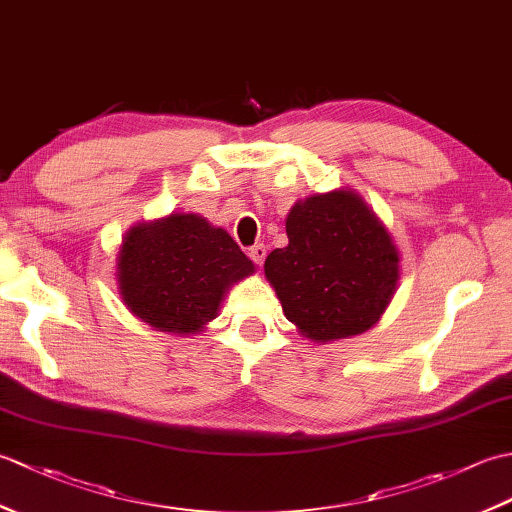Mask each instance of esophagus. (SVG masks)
<instances>
[{
    "label": "esophagus",
    "instance_id": "esophagus-1",
    "mask_svg": "<svg viewBox=\"0 0 512 512\" xmlns=\"http://www.w3.org/2000/svg\"><path fill=\"white\" fill-rule=\"evenodd\" d=\"M248 257L253 259L255 266H262V264H264V259H266V246H264V244H255V246H250V248H248Z\"/></svg>",
    "mask_w": 512,
    "mask_h": 512
}]
</instances>
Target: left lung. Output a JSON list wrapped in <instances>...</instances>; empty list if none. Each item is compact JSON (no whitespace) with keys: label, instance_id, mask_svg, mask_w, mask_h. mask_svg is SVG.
Wrapping results in <instances>:
<instances>
[{"label":"left lung","instance_id":"obj_1","mask_svg":"<svg viewBox=\"0 0 512 512\" xmlns=\"http://www.w3.org/2000/svg\"><path fill=\"white\" fill-rule=\"evenodd\" d=\"M286 233L264 264L286 319L319 343L372 328L394 297L398 253L367 204L352 191L312 195Z\"/></svg>","mask_w":512,"mask_h":512}]
</instances>
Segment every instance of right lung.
<instances>
[{"label":"right lung","mask_w":512,"mask_h":512,"mask_svg":"<svg viewBox=\"0 0 512 512\" xmlns=\"http://www.w3.org/2000/svg\"><path fill=\"white\" fill-rule=\"evenodd\" d=\"M250 273L253 262L233 237L191 213L134 226L118 255L125 306L162 332H198L224 290Z\"/></svg>","instance_id":"obj_1"}]
</instances>
